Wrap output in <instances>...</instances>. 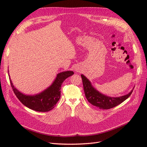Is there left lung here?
<instances>
[{
    "mask_svg": "<svg viewBox=\"0 0 147 147\" xmlns=\"http://www.w3.org/2000/svg\"><path fill=\"white\" fill-rule=\"evenodd\" d=\"M83 84L84 92L86 99L92 105L100 109H110L122 103L131 96L132 90L129 94L118 97H110L102 94L93 88L90 82L84 76L81 75Z\"/></svg>",
    "mask_w": 147,
    "mask_h": 147,
    "instance_id": "8db88e82",
    "label": "left lung"
}]
</instances>
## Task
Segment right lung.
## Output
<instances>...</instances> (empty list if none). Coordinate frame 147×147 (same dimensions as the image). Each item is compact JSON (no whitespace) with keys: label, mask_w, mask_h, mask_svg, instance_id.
I'll list each match as a JSON object with an SVG mask.
<instances>
[{"label":"right lung","mask_w":147,"mask_h":147,"mask_svg":"<svg viewBox=\"0 0 147 147\" xmlns=\"http://www.w3.org/2000/svg\"><path fill=\"white\" fill-rule=\"evenodd\" d=\"M74 74L72 71H66L58 74L55 82L50 87L35 96H26L20 92L13 86L10 78L9 79L13 92L22 104L30 109L44 112H48L56 106L61 97V85L67 78Z\"/></svg>","instance_id":"right-lung-1"}]
</instances>
